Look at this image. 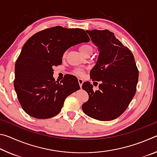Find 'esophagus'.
Returning a JSON list of instances; mask_svg holds the SVG:
<instances>
[{
  "label": "esophagus",
  "mask_w": 157,
  "mask_h": 157,
  "mask_svg": "<svg viewBox=\"0 0 157 157\" xmlns=\"http://www.w3.org/2000/svg\"><path fill=\"white\" fill-rule=\"evenodd\" d=\"M83 82H84V80H83V79H82V78H79V79H78V83H79V86H80V87H82V84H83Z\"/></svg>",
  "instance_id": "obj_1"
}]
</instances>
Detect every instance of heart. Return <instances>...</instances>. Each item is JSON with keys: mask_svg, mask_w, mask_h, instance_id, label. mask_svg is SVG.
Here are the masks:
<instances>
[{"mask_svg": "<svg viewBox=\"0 0 157 157\" xmlns=\"http://www.w3.org/2000/svg\"><path fill=\"white\" fill-rule=\"evenodd\" d=\"M79 52H81L82 55H84L85 52H88V51H89V50H92L93 51V48L91 46H89V45H87V44L82 45V46H79ZM84 73V72L83 70H82V69H79V68L75 69L73 72L74 74H75V75H79V76L83 75Z\"/></svg>", "mask_w": 157, "mask_h": 157, "instance_id": "heart-1", "label": "heart"}]
</instances>
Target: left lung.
I'll return each mask as SVG.
<instances>
[{
  "mask_svg": "<svg viewBox=\"0 0 157 157\" xmlns=\"http://www.w3.org/2000/svg\"><path fill=\"white\" fill-rule=\"evenodd\" d=\"M86 31L99 51L90 75L92 80L101 83L95 91L89 82L82 84L89 94L82 110L96 120L112 121L126 110L136 94L139 71L132 52L113 33L108 30Z\"/></svg>",
  "mask_w": 157,
  "mask_h": 157,
  "instance_id": "left-lung-1",
  "label": "left lung"
}]
</instances>
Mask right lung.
Listing matches in <instances>:
<instances>
[{"mask_svg":"<svg viewBox=\"0 0 157 157\" xmlns=\"http://www.w3.org/2000/svg\"><path fill=\"white\" fill-rule=\"evenodd\" d=\"M89 41L82 29L55 26L34 34L25 42L15 63L14 86L28 115L39 119L55 116L66 98L80 88L72 75L55 81L52 68L62 64L63 54L71 46Z\"/></svg>","mask_w":157,"mask_h":157,"instance_id":"obj_1","label":"right lung"}]
</instances>
